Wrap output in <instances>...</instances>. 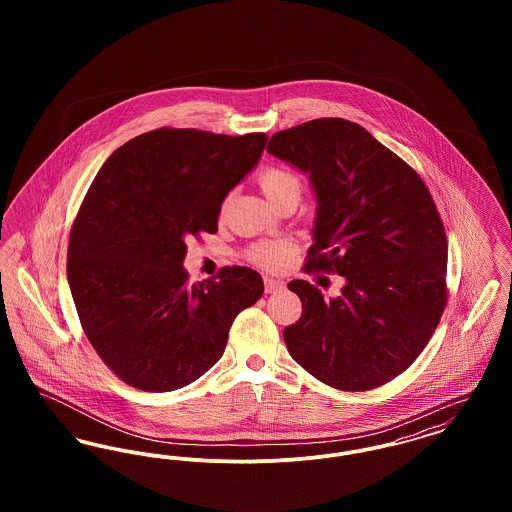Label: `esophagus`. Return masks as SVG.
I'll return each instance as SVG.
<instances>
[{
    "label": "esophagus",
    "instance_id": "esophagus-1",
    "mask_svg": "<svg viewBox=\"0 0 512 512\" xmlns=\"http://www.w3.org/2000/svg\"><path fill=\"white\" fill-rule=\"evenodd\" d=\"M282 288H284V282H282V280H276V278H265V292H280Z\"/></svg>",
    "mask_w": 512,
    "mask_h": 512
}]
</instances>
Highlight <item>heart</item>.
Here are the masks:
<instances>
[{"label": "heart", "instance_id": "1", "mask_svg": "<svg viewBox=\"0 0 512 512\" xmlns=\"http://www.w3.org/2000/svg\"><path fill=\"white\" fill-rule=\"evenodd\" d=\"M259 186L270 203H276L288 195L299 197L301 194V180L295 172L284 167H268L259 174ZM288 253V245L261 244L253 247L251 259L263 267H276L282 257Z\"/></svg>", "mask_w": 512, "mask_h": 512}]
</instances>
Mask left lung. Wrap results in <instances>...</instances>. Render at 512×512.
I'll return each instance as SVG.
<instances>
[{"label": "left lung", "instance_id": "1", "mask_svg": "<svg viewBox=\"0 0 512 512\" xmlns=\"http://www.w3.org/2000/svg\"><path fill=\"white\" fill-rule=\"evenodd\" d=\"M268 153L309 176L317 199L307 268L345 284L326 299L305 280L284 328L295 363L343 391L378 388L413 365L445 307L447 238L420 176L363 126L317 119L276 132Z\"/></svg>", "mask_w": 512, "mask_h": 512}]
</instances>
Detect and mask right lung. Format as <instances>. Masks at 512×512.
I'll return each instance as SVG.
<instances>
[{"label": "right lung", "instance_id": "add662e5", "mask_svg": "<svg viewBox=\"0 0 512 512\" xmlns=\"http://www.w3.org/2000/svg\"><path fill=\"white\" fill-rule=\"evenodd\" d=\"M267 134L159 128L119 147L76 215L67 278L103 363L144 391L180 390L224 353L228 330L265 292L247 267L188 282L186 240L217 232L220 207L263 155Z\"/></svg>", "mask_w": 512, "mask_h": 512}]
</instances>
